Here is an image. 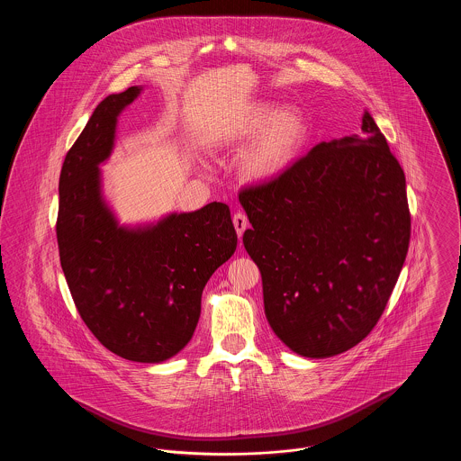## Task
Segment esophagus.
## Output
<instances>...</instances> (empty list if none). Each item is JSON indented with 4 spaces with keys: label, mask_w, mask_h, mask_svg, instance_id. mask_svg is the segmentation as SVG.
Listing matches in <instances>:
<instances>
[{
    "label": "esophagus",
    "mask_w": 461,
    "mask_h": 461,
    "mask_svg": "<svg viewBox=\"0 0 461 461\" xmlns=\"http://www.w3.org/2000/svg\"><path fill=\"white\" fill-rule=\"evenodd\" d=\"M233 224H235L237 235L241 239L243 231H245V230H247V226H249V220H247V216H245L243 212H237V214L233 216Z\"/></svg>",
    "instance_id": "1"
}]
</instances>
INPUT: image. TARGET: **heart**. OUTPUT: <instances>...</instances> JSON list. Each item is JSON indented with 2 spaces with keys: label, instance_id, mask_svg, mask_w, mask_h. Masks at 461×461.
Returning a JSON list of instances; mask_svg holds the SVG:
<instances>
[{
  "label": "heart",
  "instance_id": "b5f03b06",
  "mask_svg": "<svg viewBox=\"0 0 461 461\" xmlns=\"http://www.w3.org/2000/svg\"><path fill=\"white\" fill-rule=\"evenodd\" d=\"M252 140L240 155L243 175L256 181H269L282 175L297 158L307 140V122L297 109L273 110L258 104L243 110L214 132L218 147Z\"/></svg>",
  "mask_w": 461,
  "mask_h": 461
}]
</instances>
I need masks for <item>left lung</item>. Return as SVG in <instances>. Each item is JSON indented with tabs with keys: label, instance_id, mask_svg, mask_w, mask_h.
I'll use <instances>...</instances> for the list:
<instances>
[{
	"label": "left lung",
	"instance_id": "1",
	"mask_svg": "<svg viewBox=\"0 0 461 461\" xmlns=\"http://www.w3.org/2000/svg\"><path fill=\"white\" fill-rule=\"evenodd\" d=\"M239 200L276 337L306 357L359 344L389 303L411 237L404 171L370 112L361 134L318 143Z\"/></svg>",
	"mask_w": 461,
	"mask_h": 461
}]
</instances>
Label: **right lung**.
<instances>
[{
    "label": "right lung",
    "mask_w": 461,
    "mask_h": 461,
    "mask_svg": "<svg viewBox=\"0 0 461 461\" xmlns=\"http://www.w3.org/2000/svg\"><path fill=\"white\" fill-rule=\"evenodd\" d=\"M138 86L110 95L67 152L59 181L57 241L74 304L109 351L138 363L173 357L192 339L202 290L237 249L230 207L212 202L152 228L117 226L100 194L98 164L117 115Z\"/></svg>",
    "instance_id": "right-lung-1"
}]
</instances>
